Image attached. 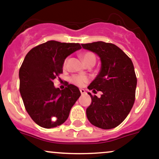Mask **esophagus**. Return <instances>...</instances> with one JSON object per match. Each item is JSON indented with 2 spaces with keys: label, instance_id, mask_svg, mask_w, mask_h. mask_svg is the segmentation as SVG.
Wrapping results in <instances>:
<instances>
[{
  "label": "esophagus",
  "instance_id": "1",
  "mask_svg": "<svg viewBox=\"0 0 159 159\" xmlns=\"http://www.w3.org/2000/svg\"><path fill=\"white\" fill-rule=\"evenodd\" d=\"M80 91H81V94H85V90H84V89H80Z\"/></svg>",
  "mask_w": 159,
  "mask_h": 159
}]
</instances>
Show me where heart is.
Wrapping results in <instances>:
<instances>
[{"label":"heart","instance_id":"1","mask_svg":"<svg viewBox=\"0 0 159 159\" xmlns=\"http://www.w3.org/2000/svg\"><path fill=\"white\" fill-rule=\"evenodd\" d=\"M84 63L90 61H95V56L91 52H85L81 55ZM71 81L74 84H77L78 86H83L88 81V78L84 75H75L71 78Z\"/></svg>","mask_w":159,"mask_h":159}]
</instances>
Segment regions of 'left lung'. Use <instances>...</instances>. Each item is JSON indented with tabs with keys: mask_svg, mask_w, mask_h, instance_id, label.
Wrapping results in <instances>:
<instances>
[{
	"mask_svg": "<svg viewBox=\"0 0 159 159\" xmlns=\"http://www.w3.org/2000/svg\"><path fill=\"white\" fill-rule=\"evenodd\" d=\"M100 57L101 69L89 86L94 92L102 91L100 98L92 96L86 109L89 121L102 129L119 125L132 108L137 78L131 59L118 46L103 41L81 44Z\"/></svg>",
	"mask_w": 159,
	"mask_h": 159,
	"instance_id": "1",
	"label": "left lung"
}]
</instances>
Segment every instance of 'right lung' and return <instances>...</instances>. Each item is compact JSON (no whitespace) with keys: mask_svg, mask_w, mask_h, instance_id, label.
<instances>
[{"mask_svg":"<svg viewBox=\"0 0 159 159\" xmlns=\"http://www.w3.org/2000/svg\"><path fill=\"white\" fill-rule=\"evenodd\" d=\"M81 48L78 43L48 41L25 56L19 70L20 93L28 115L41 127L51 129L63 124L81 95L74 84L60 90L53 83L63 72L66 57Z\"/></svg>","mask_w":159,"mask_h":159,"instance_id":"1","label":"right lung"}]
</instances>
